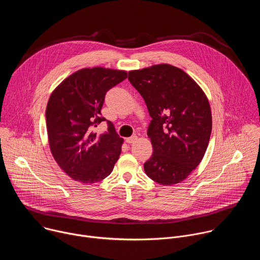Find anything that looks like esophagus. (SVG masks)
<instances>
[{
    "label": "esophagus",
    "mask_w": 260,
    "mask_h": 260,
    "mask_svg": "<svg viewBox=\"0 0 260 260\" xmlns=\"http://www.w3.org/2000/svg\"><path fill=\"white\" fill-rule=\"evenodd\" d=\"M138 140V137L137 136H132V137H129V138H126L125 139V142L126 143H134V142H136Z\"/></svg>",
    "instance_id": "obj_1"
}]
</instances>
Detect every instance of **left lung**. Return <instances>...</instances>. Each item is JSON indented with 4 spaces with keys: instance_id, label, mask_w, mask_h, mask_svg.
I'll return each instance as SVG.
<instances>
[{
    "instance_id": "8db88e82",
    "label": "left lung",
    "mask_w": 260,
    "mask_h": 260,
    "mask_svg": "<svg viewBox=\"0 0 260 260\" xmlns=\"http://www.w3.org/2000/svg\"><path fill=\"white\" fill-rule=\"evenodd\" d=\"M152 120L148 128L153 154L144 164L147 176L161 185L186 179L201 164L212 132L209 100L183 70L169 63L128 72Z\"/></svg>"
}]
</instances>
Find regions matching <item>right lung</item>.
<instances>
[{"label":"right lung","instance_id":"add662e5","mask_svg":"<svg viewBox=\"0 0 260 260\" xmlns=\"http://www.w3.org/2000/svg\"><path fill=\"white\" fill-rule=\"evenodd\" d=\"M127 72L104 67L71 74L52 91L46 107L51 154L72 179L93 184L108 177L121 153L123 139L108 121V133L93 132L106 120L101 109L106 92L123 81Z\"/></svg>","mask_w":260,"mask_h":260}]
</instances>
